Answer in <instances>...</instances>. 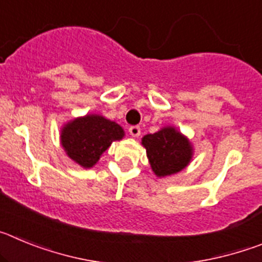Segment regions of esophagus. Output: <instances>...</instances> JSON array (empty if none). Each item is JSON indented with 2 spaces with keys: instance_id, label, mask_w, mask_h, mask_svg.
<instances>
[{
  "instance_id": "1",
  "label": "esophagus",
  "mask_w": 262,
  "mask_h": 262,
  "mask_svg": "<svg viewBox=\"0 0 262 262\" xmlns=\"http://www.w3.org/2000/svg\"><path fill=\"white\" fill-rule=\"evenodd\" d=\"M129 131V135L134 136V138H138L139 135H140V133H142V129H140V127L139 126H131L128 128Z\"/></svg>"
}]
</instances>
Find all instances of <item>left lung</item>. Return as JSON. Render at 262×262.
I'll return each instance as SVG.
<instances>
[{"instance_id": "8db88e82", "label": "left lung", "mask_w": 262, "mask_h": 262, "mask_svg": "<svg viewBox=\"0 0 262 262\" xmlns=\"http://www.w3.org/2000/svg\"><path fill=\"white\" fill-rule=\"evenodd\" d=\"M152 170L159 177L180 172L190 163L191 145L184 135L173 127H165L142 139Z\"/></svg>"}]
</instances>
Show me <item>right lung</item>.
Masks as SVG:
<instances>
[{
	"instance_id": "obj_1",
	"label": "right lung",
	"mask_w": 262,
	"mask_h": 262,
	"mask_svg": "<svg viewBox=\"0 0 262 262\" xmlns=\"http://www.w3.org/2000/svg\"><path fill=\"white\" fill-rule=\"evenodd\" d=\"M123 128L101 115H86L67 124L61 144L67 155L84 168H92L114 140L123 138Z\"/></svg>"
}]
</instances>
